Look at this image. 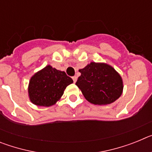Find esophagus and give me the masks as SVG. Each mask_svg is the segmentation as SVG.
Returning <instances> with one entry per match:
<instances>
[{"label": "esophagus", "mask_w": 152, "mask_h": 152, "mask_svg": "<svg viewBox=\"0 0 152 152\" xmlns=\"http://www.w3.org/2000/svg\"><path fill=\"white\" fill-rule=\"evenodd\" d=\"M72 79H73L74 80V83H75L76 81H77V76H74V77H72Z\"/></svg>", "instance_id": "obj_1"}]
</instances>
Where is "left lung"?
<instances>
[{
    "mask_svg": "<svg viewBox=\"0 0 152 152\" xmlns=\"http://www.w3.org/2000/svg\"><path fill=\"white\" fill-rule=\"evenodd\" d=\"M76 85L85 99L95 105H107L119 99L123 91L122 77L111 65L92 61L79 70Z\"/></svg>",
    "mask_w": 152,
    "mask_h": 152,
    "instance_id": "obj_1",
    "label": "left lung"
}]
</instances>
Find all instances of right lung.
I'll list each match as a JSON object with an SVG mask.
<instances>
[{
    "mask_svg": "<svg viewBox=\"0 0 152 152\" xmlns=\"http://www.w3.org/2000/svg\"><path fill=\"white\" fill-rule=\"evenodd\" d=\"M72 83L73 80L65 72L49 64L31 77L28 86L29 100L39 107L55 105L61 99L67 86Z\"/></svg>",
    "mask_w": 152,
    "mask_h": 152,
    "instance_id": "right-lung-1",
    "label": "right lung"
}]
</instances>
